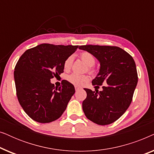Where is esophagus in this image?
<instances>
[{
	"label": "esophagus",
	"instance_id": "1",
	"mask_svg": "<svg viewBox=\"0 0 154 154\" xmlns=\"http://www.w3.org/2000/svg\"><path fill=\"white\" fill-rule=\"evenodd\" d=\"M75 91H77V90H80V89H81V88L78 87V86H75Z\"/></svg>",
	"mask_w": 154,
	"mask_h": 154
}]
</instances>
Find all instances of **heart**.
<instances>
[{
  "label": "heart",
  "instance_id": "obj_1",
  "mask_svg": "<svg viewBox=\"0 0 154 154\" xmlns=\"http://www.w3.org/2000/svg\"><path fill=\"white\" fill-rule=\"evenodd\" d=\"M80 57H81L83 62L88 66H89L88 67V70L90 71H93L92 66H94V64H95V58H94V57L91 53H90V52H83L80 54ZM73 60V56H69L65 60L64 62V70L69 71L71 68ZM67 79L73 85L81 86L88 81V76L86 75H79L76 74V73H72V74L69 75L67 77Z\"/></svg>",
  "mask_w": 154,
  "mask_h": 154
}]
</instances>
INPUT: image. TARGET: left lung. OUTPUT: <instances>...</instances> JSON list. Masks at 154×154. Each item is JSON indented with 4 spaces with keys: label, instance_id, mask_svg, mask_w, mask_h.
Segmentation results:
<instances>
[{
    "label": "left lung",
    "instance_id": "left-lung-1",
    "mask_svg": "<svg viewBox=\"0 0 154 154\" xmlns=\"http://www.w3.org/2000/svg\"><path fill=\"white\" fill-rule=\"evenodd\" d=\"M79 49L91 53L100 63V72L92 81V85L107 83L102 91L84 88L87 97L83 102V112L98 125L112 123L131 104L138 81L135 62L130 54L116 46L86 45Z\"/></svg>",
    "mask_w": 154,
    "mask_h": 154
}]
</instances>
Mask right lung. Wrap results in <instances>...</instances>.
<instances>
[{
	"label": "right lung",
	"instance_id": "add662e5",
	"mask_svg": "<svg viewBox=\"0 0 154 154\" xmlns=\"http://www.w3.org/2000/svg\"><path fill=\"white\" fill-rule=\"evenodd\" d=\"M79 45L43 43L27 50L19 59L14 71L19 102L27 115L41 123L58 119L75 93L71 83L64 80L54 87L50 79L64 72V62Z\"/></svg>",
	"mask_w": 154,
	"mask_h": 154
}]
</instances>
